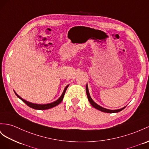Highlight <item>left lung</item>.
<instances>
[{
    "instance_id": "obj_1",
    "label": "left lung",
    "mask_w": 149,
    "mask_h": 149,
    "mask_svg": "<svg viewBox=\"0 0 149 149\" xmlns=\"http://www.w3.org/2000/svg\"><path fill=\"white\" fill-rule=\"evenodd\" d=\"M86 94H87V99H88V100L89 101V102L91 103V104L92 105L94 108H96L98 110H100V111H102V112H104V113H118V112H120L121 111V110H123L125 107L120 109H116V110H110V109H106L101 107V106H99L98 104H97L96 102H94L93 101V100L91 99L90 95H89V91H88V87H87V85H86Z\"/></svg>"
}]
</instances>
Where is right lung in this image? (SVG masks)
<instances>
[{
	"instance_id": "right-lung-1",
	"label": "right lung",
	"mask_w": 149,
	"mask_h": 149,
	"mask_svg": "<svg viewBox=\"0 0 149 149\" xmlns=\"http://www.w3.org/2000/svg\"><path fill=\"white\" fill-rule=\"evenodd\" d=\"M68 87V85L67 86L65 87V88L62 94V96H60V97L58 99V100H57L55 102H52V103H49V104H34V103H31V102H28L27 101H25L24 100H23V99L21 98L19 96H18V95L16 94V92H14L15 94H16V96L20 99V100H21L22 101H23L24 103H26V104H27L28 106H29L30 108H33V109H38V110H45V109H49V108H53L55 107V106H57L58 104H59L62 101L63 99V97H64V95H65V93L66 92V90L67 89V87Z\"/></svg>"
}]
</instances>
